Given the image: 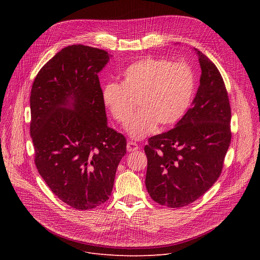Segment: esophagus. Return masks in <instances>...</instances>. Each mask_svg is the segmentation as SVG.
I'll return each mask as SVG.
<instances>
[{"label":"esophagus","mask_w":260,"mask_h":260,"mask_svg":"<svg viewBox=\"0 0 260 260\" xmlns=\"http://www.w3.org/2000/svg\"><path fill=\"white\" fill-rule=\"evenodd\" d=\"M139 146L135 143V142H132V141H129V142H127V146H126V150L128 151V152H133V151H137V150H139Z\"/></svg>","instance_id":"obj_1"}]
</instances>
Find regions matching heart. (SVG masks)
<instances>
[{
	"instance_id": "heart-1",
	"label": "heart",
	"mask_w": 260,
	"mask_h": 260,
	"mask_svg": "<svg viewBox=\"0 0 260 260\" xmlns=\"http://www.w3.org/2000/svg\"><path fill=\"white\" fill-rule=\"evenodd\" d=\"M194 92L191 69L184 62L146 57L129 64L119 83L109 82L102 100L113 119L126 126L137 108L141 109L128 126L129 135L143 139L159 124H175L188 109Z\"/></svg>"
}]
</instances>
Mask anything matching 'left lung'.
Returning <instances> with one entry per match:
<instances>
[{
    "instance_id": "left-lung-1",
    "label": "left lung",
    "mask_w": 260,
    "mask_h": 260,
    "mask_svg": "<svg viewBox=\"0 0 260 260\" xmlns=\"http://www.w3.org/2000/svg\"><path fill=\"white\" fill-rule=\"evenodd\" d=\"M202 76L191 108L175 127L148 140L146 188L169 208L187 206L219 178L232 140V110L217 67L201 51Z\"/></svg>"
}]
</instances>
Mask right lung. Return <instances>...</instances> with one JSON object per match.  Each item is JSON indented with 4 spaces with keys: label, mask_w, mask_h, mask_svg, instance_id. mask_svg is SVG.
Instances as JSON below:
<instances>
[{
    "label": "right lung",
    "mask_w": 260,
    "mask_h": 260,
    "mask_svg": "<svg viewBox=\"0 0 260 260\" xmlns=\"http://www.w3.org/2000/svg\"><path fill=\"white\" fill-rule=\"evenodd\" d=\"M107 51L62 48L37 74L29 105L35 165L51 191L77 210L109 200L126 153L123 135L107 125L98 73Z\"/></svg>",
    "instance_id": "obj_1"
}]
</instances>
